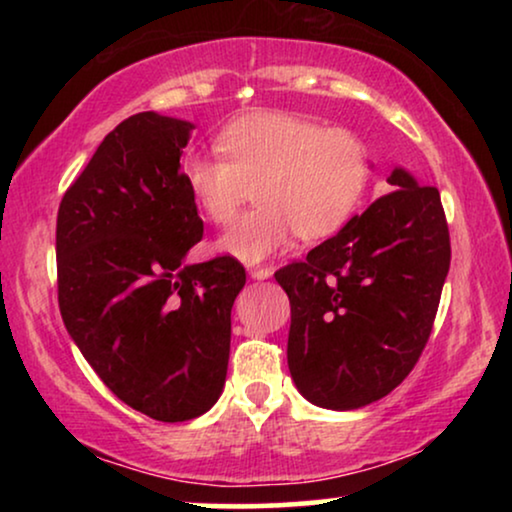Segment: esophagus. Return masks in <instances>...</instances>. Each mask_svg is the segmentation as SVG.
Wrapping results in <instances>:
<instances>
[{
    "label": "esophagus",
    "mask_w": 512,
    "mask_h": 512,
    "mask_svg": "<svg viewBox=\"0 0 512 512\" xmlns=\"http://www.w3.org/2000/svg\"><path fill=\"white\" fill-rule=\"evenodd\" d=\"M249 275L254 279H268L272 277V270L265 268V265H258V268H249Z\"/></svg>",
    "instance_id": "34e87169"
}]
</instances>
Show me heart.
<instances>
[{
	"instance_id": "obj_1",
	"label": "heart",
	"mask_w": 512,
	"mask_h": 512,
	"mask_svg": "<svg viewBox=\"0 0 512 512\" xmlns=\"http://www.w3.org/2000/svg\"><path fill=\"white\" fill-rule=\"evenodd\" d=\"M219 156H188L184 181L214 223L235 219L254 188L258 207L221 235L244 263L282 251L300 235L319 240L345 226L366 193L370 153L347 128H324L289 111L258 109L223 125Z\"/></svg>"
}]
</instances>
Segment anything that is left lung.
I'll list each match as a JSON object with an SVG mask.
<instances>
[{
  "label": "left lung",
  "mask_w": 512,
  "mask_h": 512,
  "mask_svg": "<svg viewBox=\"0 0 512 512\" xmlns=\"http://www.w3.org/2000/svg\"><path fill=\"white\" fill-rule=\"evenodd\" d=\"M338 235L275 272L291 303L286 359L307 401L354 410L417 366L450 270V228L436 186L405 170Z\"/></svg>",
  "instance_id": "left-lung-1"
}]
</instances>
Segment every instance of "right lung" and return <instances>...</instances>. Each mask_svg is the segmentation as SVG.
I'll list each match as a JSON object with an SVG mask.
<instances>
[{
	"mask_svg": "<svg viewBox=\"0 0 512 512\" xmlns=\"http://www.w3.org/2000/svg\"><path fill=\"white\" fill-rule=\"evenodd\" d=\"M191 130L153 111L125 118L62 195L55 226L69 335L111 394L158 422L216 403L247 282L233 256L181 263L205 230L179 170Z\"/></svg>",
	"mask_w": 512,
	"mask_h": 512,
	"instance_id": "1",
	"label": "right lung"
}]
</instances>
